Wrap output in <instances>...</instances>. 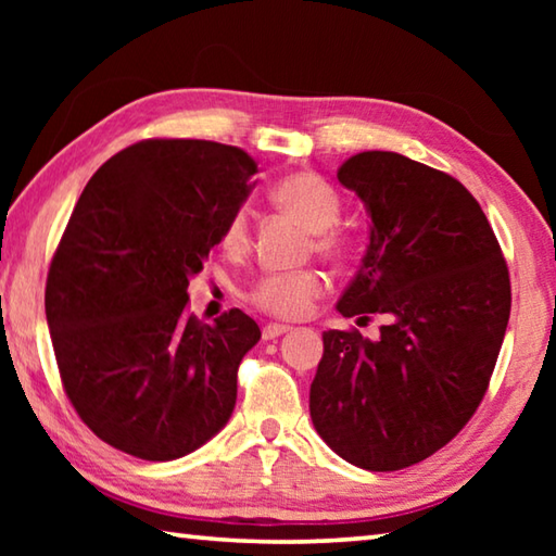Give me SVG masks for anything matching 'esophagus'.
<instances>
[{
  "instance_id": "obj_1",
  "label": "esophagus",
  "mask_w": 556,
  "mask_h": 556,
  "mask_svg": "<svg viewBox=\"0 0 556 556\" xmlns=\"http://www.w3.org/2000/svg\"><path fill=\"white\" fill-rule=\"evenodd\" d=\"M287 331H289L287 324H267L265 328H262V338H265V341H275V338H279Z\"/></svg>"
}]
</instances>
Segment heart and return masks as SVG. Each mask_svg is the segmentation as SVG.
Instances as JSON below:
<instances>
[{"instance_id":"1","label":"heart","mask_w":556,"mask_h":556,"mask_svg":"<svg viewBox=\"0 0 556 556\" xmlns=\"http://www.w3.org/2000/svg\"><path fill=\"white\" fill-rule=\"evenodd\" d=\"M271 201L281 211L296 218L306 230H312L308 250L331 262H341L348 255L345 235L336 228L343 215V199L336 188L312 172L289 174L271 186ZM250 213L238 205L220 230V244L230 255H240L250 248ZM326 281L316 269L267 271L248 289L250 304L262 314L275 318H299L312 308L324 294Z\"/></svg>"}]
</instances>
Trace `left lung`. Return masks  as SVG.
Segmentation results:
<instances>
[{
	"label": "left lung",
	"instance_id": "1",
	"mask_svg": "<svg viewBox=\"0 0 556 556\" xmlns=\"http://www.w3.org/2000/svg\"><path fill=\"white\" fill-rule=\"evenodd\" d=\"M370 211V244L338 301L382 314L380 338L324 333L308 394L314 427L348 464L400 470L446 446L483 402L510 318V271L468 188L394 152L338 168Z\"/></svg>",
	"mask_w": 556,
	"mask_h": 556
}]
</instances>
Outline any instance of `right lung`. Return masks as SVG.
Wrapping results in <instances>:
<instances>
[{"label": "right lung", "mask_w": 556, "mask_h": 556, "mask_svg": "<svg viewBox=\"0 0 556 556\" xmlns=\"http://www.w3.org/2000/svg\"><path fill=\"white\" fill-rule=\"evenodd\" d=\"M255 174L238 147L142 139L92 174L65 225L46 279L55 365L83 425L129 456L181 458L230 419L260 326L240 308L203 324L186 289Z\"/></svg>", "instance_id": "right-lung-1"}]
</instances>
